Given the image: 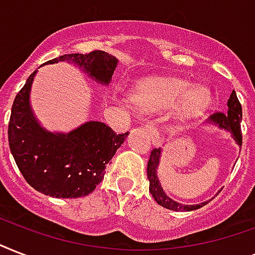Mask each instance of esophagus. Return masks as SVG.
<instances>
[{
	"label": "esophagus",
	"mask_w": 255,
	"mask_h": 255,
	"mask_svg": "<svg viewBox=\"0 0 255 255\" xmlns=\"http://www.w3.org/2000/svg\"><path fill=\"white\" fill-rule=\"evenodd\" d=\"M144 129L149 133V136L152 137V140H153V143L155 144H159L160 143V136H159V131L156 129V127L153 126V123L152 122H148L147 124H145V127H144Z\"/></svg>",
	"instance_id": "esophagus-1"
}]
</instances>
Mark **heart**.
<instances>
[{
  "label": "heart",
  "instance_id": "b5f03b06",
  "mask_svg": "<svg viewBox=\"0 0 255 255\" xmlns=\"http://www.w3.org/2000/svg\"><path fill=\"white\" fill-rule=\"evenodd\" d=\"M137 100L149 108H170L181 103V115L190 118L208 107L209 92L205 88H194L190 82L186 81L153 79L141 85Z\"/></svg>",
  "mask_w": 255,
  "mask_h": 255
}]
</instances>
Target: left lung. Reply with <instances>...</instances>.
<instances>
[{
    "instance_id": "obj_1",
    "label": "left lung",
    "mask_w": 255,
    "mask_h": 255,
    "mask_svg": "<svg viewBox=\"0 0 255 255\" xmlns=\"http://www.w3.org/2000/svg\"><path fill=\"white\" fill-rule=\"evenodd\" d=\"M241 120H242V106L237 98V94L233 90L229 100H228V111L221 112L218 111L210 116L209 122L217 124L218 127L222 129H226L232 133L234 140L237 141L238 145H242V131H241ZM160 160V149L155 148L151 151V156L148 160L147 167V176L149 180V192H151L152 197L155 198V201L161 205L163 208H167L170 210H176V212H189L201 208L206 205L208 202H202L198 205H184V204H178L173 201L172 198L168 197L167 194L164 193L161 184H160L159 178H157V165H159Z\"/></svg>"
}]
</instances>
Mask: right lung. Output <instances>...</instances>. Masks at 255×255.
<instances>
[{
    "instance_id": "obj_1",
    "label": "right lung",
    "mask_w": 255,
    "mask_h": 255,
    "mask_svg": "<svg viewBox=\"0 0 255 255\" xmlns=\"http://www.w3.org/2000/svg\"><path fill=\"white\" fill-rule=\"evenodd\" d=\"M70 61L100 83H110L118 59L106 51L65 54L49 63ZM34 71L15 96L7 139L18 169L35 190L57 198L87 196L104 177L107 164L128 132L116 133L102 122H88L70 133H51L39 127L30 110Z\"/></svg>"
}]
</instances>
